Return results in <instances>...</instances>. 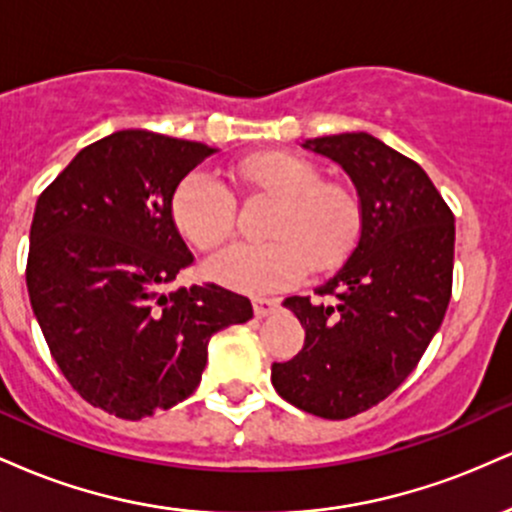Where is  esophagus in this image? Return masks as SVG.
Masks as SVG:
<instances>
[{
	"instance_id": "1",
	"label": "esophagus",
	"mask_w": 512,
	"mask_h": 512,
	"mask_svg": "<svg viewBox=\"0 0 512 512\" xmlns=\"http://www.w3.org/2000/svg\"><path fill=\"white\" fill-rule=\"evenodd\" d=\"M276 308H279V301H276V298H255V301H252V310H255V317L272 315Z\"/></svg>"
}]
</instances>
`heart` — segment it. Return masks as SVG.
<instances>
[{
  "label": "heart",
  "mask_w": 512,
  "mask_h": 512,
  "mask_svg": "<svg viewBox=\"0 0 512 512\" xmlns=\"http://www.w3.org/2000/svg\"><path fill=\"white\" fill-rule=\"evenodd\" d=\"M240 178L279 202L267 226L269 243L231 245L204 264L216 284L243 293L281 291L296 284L310 267L315 272L342 264L361 233V202L349 187L322 182L320 168L296 154H257L245 158ZM175 226L187 243L209 252L231 236L236 197L214 175L195 170L175 187L170 202Z\"/></svg>",
  "instance_id": "b5f03b06"
}]
</instances>
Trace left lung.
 <instances>
[{
    "mask_svg": "<svg viewBox=\"0 0 512 512\" xmlns=\"http://www.w3.org/2000/svg\"><path fill=\"white\" fill-rule=\"evenodd\" d=\"M332 158L358 192L356 248L315 289L334 304L291 296L305 344L274 363L272 385L293 407L349 419L404 383L438 332L452 293L455 216L426 170L368 132L305 139Z\"/></svg>",
    "mask_w": 512,
    "mask_h": 512,
    "instance_id": "obj_1",
    "label": "left lung"
}]
</instances>
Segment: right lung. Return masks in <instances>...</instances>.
<instances>
[{
    "mask_svg": "<svg viewBox=\"0 0 512 512\" xmlns=\"http://www.w3.org/2000/svg\"><path fill=\"white\" fill-rule=\"evenodd\" d=\"M214 151L122 129L81 149L35 204V320L69 385L120 419L190 397L211 334L252 317L248 298L216 284L166 293L195 260L170 214L173 192Z\"/></svg>",
    "mask_w": 512,
    "mask_h": 512,
    "instance_id": "right-lung-1",
    "label": "right lung"
}]
</instances>
